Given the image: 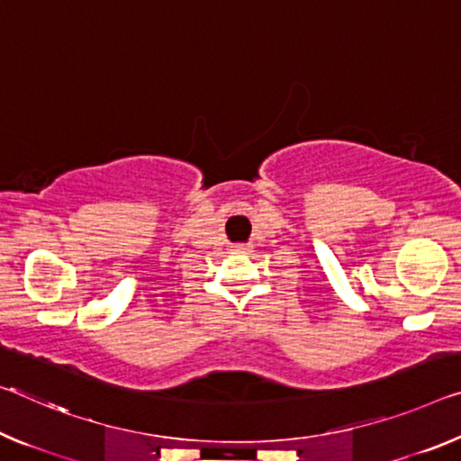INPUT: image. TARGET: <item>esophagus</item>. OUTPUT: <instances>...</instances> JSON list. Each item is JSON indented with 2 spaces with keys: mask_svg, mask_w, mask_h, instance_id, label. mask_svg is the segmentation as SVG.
Returning a JSON list of instances; mask_svg holds the SVG:
<instances>
[{
  "mask_svg": "<svg viewBox=\"0 0 461 461\" xmlns=\"http://www.w3.org/2000/svg\"><path fill=\"white\" fill-rule=\"evenodd\" d=\"M232 251H235V253H247V251H249V245H235V247H232Z\"/></svg>",
  "mask_w": 461,
  "mask_h": 461,
  "instance_id": "esophagus-1",
  "label": "esophagus"
}]
</instances>
